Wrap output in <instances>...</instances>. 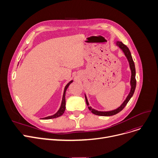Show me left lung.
<instances>
[{
    "label": "left lung",
    "mask_w": 158,
    "mask_h": 158,
    "mask_svg": "<svg viewBox=\"0 0 158 158\" xmlns=\"http://www.w3.org/2000/svg\"><path fill=\"white\" fill-rule=\"evenodd\" d=\"M116 45H117L118 47H120V48L122 50V51L123 52L124 54L126 56L127 59L129 61V66H130V69L131 71V81H130V85H131V90L129 94V95H127V98H126V100L123 101V102L121 104V106L120 107H118V108H117L116 110H112V111H97L95 109H93L92 107L89 106V103L88 101L87 97L85 95V99H86V104L88 106V109L89 110L91 111L92 113L96 114V115H98V116H112L114 114H116L118 113L119 112H120L125 106H126V104L128 103V102L129 101V100L131 99V98L132 97L134 94V92L135 91V88H136V70H135V63L133 61V60H132V57L131 54V52L129 51V48L126 45H124L122 41H117L116 42Z\"/></svg>",
    "instance_id": "8db88e82"
}]
</instances>
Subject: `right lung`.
<instances>
[{"label": "right lung", "instance_id": "add662e5", "mask_svg": "<svg viewBox=\"0 0 158 158\" xmlns=\"http://www.w3.org/2000/svg\"><path fill=\"white\" fill-rule=\"evenodd\" d=\"M73 82V80H72L71 81H70L69 83L66 85L64 87V92H63V98H62V102H61V106L60 107L59 110L57 111V112L56 113H55L54 114L52 115V116H49V117H45V118H43V119L44 120H47V119H52V118H57L60 117V116H61L64 111H65V108H66V101H65V93H66V89H67L68 87L69 86V85L72 83V82Z\"/></svg>", "mask_w": 158, "mask_h": 158}]
</instances>
